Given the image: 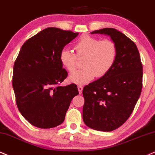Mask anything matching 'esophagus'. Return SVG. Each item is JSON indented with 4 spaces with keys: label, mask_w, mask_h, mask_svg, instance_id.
<instances>
[{
    "label": "esophagus",
    "mask_w": 155,
    "mask_h": 155,
    "mask_svg": "<svg viewBox=\"0 0 155 155\" xmlns=\"http://www.w3.org/2000/svg\"><path fill=\"white\" fill-rule=\"evenodd\" d=\"M83 85H78V91H79L80 94H81L82 92H83Z\"/></svg>",
    "instance_id": "34e87169"
}]
</instances>
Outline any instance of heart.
<instances>
[{
	"instance_id": "heart-1",
	"label": "heart",
	"mask_w": 155,
	"mask_h": 155,
	"mask_svg": "<svg viewBox=\"0 0 155 155\" xmlns=\"http://www.w3.org/2000/svg\"><path fill=\"white\" fill-rule=\"evenodd\" d=\"M74 49L76 55L68 49H62L60 60L62 66L72 73L77 68V58L84 59L82 63L84 68L69 77V81L75 84H85L95 76L106 75L111 70L117 57V47L112 40H100L88 35L81 37L74 44Z\"/></svg>"
}]
</instances>
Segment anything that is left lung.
Returning <instances> with one entry per match:
<instances>
[{
    "mask_svg": "<svg viewBox=\"0 0 155 155\" xmlns=\"http://www.w3.org/2000/svg\"><path fill=\"white\" fill-rule=\"evenodd\" d=\"M109 36L117 47V57L106 75L84 87L83 118L87 127L110 131L129 118L141 95L143 68L137 45L113 28L91 32Z\"/></svg>",
    "mask_w": 155,
    "mask_h": 155,
    "instance_id": "left-lung-1",
    "label": "left lung"
}]
</instances>
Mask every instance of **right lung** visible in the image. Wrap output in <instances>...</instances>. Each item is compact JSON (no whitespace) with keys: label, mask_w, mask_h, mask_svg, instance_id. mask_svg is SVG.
I'll list each match as a JSON object with an SVG mask.
<instances>
[{"label":"right lung","mask_w":155,"mask_h":155,"mask_svg":"<svg viewBox=\"0 0 155 155\" xmlns=\"http://www.w3.org/2000/svg\"><path fill=\"white\" fill-rule=\"evenodd\" d=\"M78 33L49 27L28 39L15 61L13 88L21 115L31 125L49 129L64 121L77 85L60 86L68 76L60 54Z\"/></svg>","instance_id":"obj_1"}]
</instances>
